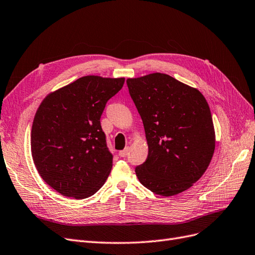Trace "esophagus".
I'll return each instance as SVG.
<instances>
[{
    "label": "esophagus",
    "instance_id": "esophagus-1",
    "mask_svg": "<svg viewBox=\"0 0 255 255\" xmlns=\"http://www.w3.org/2000/svg\"><path fill=\"white\" fill-rule=\"evenodd\" d=\"M128 152H129V147H126L124 150H121L119 152V155H120V157H126V155L128 154Z\"/></svg>",
    "mask_w": 255,
    "mask_h": 255
}]
</instances>
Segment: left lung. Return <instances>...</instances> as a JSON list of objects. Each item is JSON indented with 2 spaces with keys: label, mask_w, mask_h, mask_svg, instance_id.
I'll return each instance as SVG.
<instances>
[{
  "label": "left lung",
  "mask_w": 255,
  "mask_h": 255,
  "mask_svg": "<svg viewBox=\"0 0 255 255\" xmlns=\"http://www.w3.org/2000/svg\"><path fill=\"white\" fill-rule=\"evenodd\" d=\"M126 81L148 145L146 161L135 167L137 179L161 196L186 191L204 174L215 150L207 100L198 89L167 74L152 73Z\"/></svg>",
  "instance_id": "8db88e82"
}]
</instances>
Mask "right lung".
Returning <instances> with one entry per match:
<instances>
[{"mask_svg":"<svg viewBox=\"0 0 255 255\" xmlns=\"http://www.w3.org/2000/svg\"><path fill=\"white\" fill-rule=\"evenodd\" d=\"M124 83V77L88 75L40 104L30 133L32 160L40 177L62 196L88 198L108 178L113 160L100 120Z\"/></svg>","mask_w":255,"mask_h":255,"instance_id":"right-lung-1","label":"right lung"}]
</instances>
